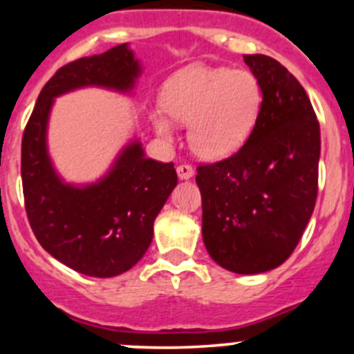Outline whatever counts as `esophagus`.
I'll return each instance as SVG.
<instances>
[{
	"label": "esophagus",
	"instance_id": "1",
	"mask_svg": "<svg viewBox=\"0 0 354 354\" xmlns=\"http://www.w3.org/2000/svg\"><path fill=\"white\" fill-rule=\"evenodd\" d=\"M176 173L181 180H188V178L194 176L195 169L190 166V164H180V166L176 167Z\"/></svg>",
	"mask_w": 354,
	"mask_h": 354
}]
</instances>
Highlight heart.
<instances>
[{
	"instance_id": "b5f03b06",
	"label": "heart",
	"mask_w": 354,
	"mask_h": 354,
	"mask_svg": "<svg viewBox=\"0 0 354 354\" xmlns=\"http://www.w3.org/2000/svg\"><path fill=\"white\" fill-rule=\"evenodd\" d=\"M162 108L174 121L190 123L188 140L195 154L223 159L252 133L262 108V87L248 70L195 65L167 82ZM152 123L160 137H173L166 116L156 114Z\"/></svg>"
}]
</instances>
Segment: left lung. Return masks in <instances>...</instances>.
Wrapping results in <instances>:
<instances>
[{"mask_svg":"<svg viewBox=\"0 0 354 354\" xmlns=\"http://www.w3.org/2000/svg\"><path fill=\"white\" fill-rule=\"evenodd\" d=\"M262 108L243 147L200 164L202 236L224 269L259 274L286 262L319 192L320 124L305 88L266 55H246Z\"/></svg>","mask_w":354,"mask_h":354,"instance_id":"left-lung-1","label":"left lung"}]
</instances>
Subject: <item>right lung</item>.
Returning <instances> with one entry per match:
<instances>
[{"label": "right lung", "instance_id": "right-lung-1", "mask_svg": "<svg viewBox=\"0 0 354 354\" xmlns=\"http://www.w3.org/2000/svg\"><path fill=\"white\" fill-rule=\"evenodd\" d=\"M138 73L127 44L66 63L42 87L24 130L20 169L28 224L46 252L85 276H120L144 257L157 214L178 183L176 169L131 144L97 185L62 183L46 152L49 109L53 97L84 85L130 91Z\"/></svg>", "mask_w": 354, "mask_h": 354}]
</instances>
